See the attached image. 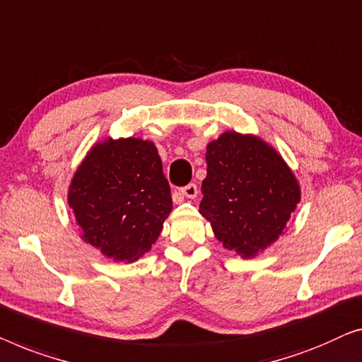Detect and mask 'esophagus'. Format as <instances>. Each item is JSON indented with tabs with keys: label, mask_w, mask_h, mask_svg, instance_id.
I'll return each mask as SVG.
<instances>
[{
	"label": "esophagus",
	"mask_w": 362,
	"mask_h": 362,
	"mask_svg": "<svg viewBox=\"0 0 362 362\" xmlns=\"http://www.w3.org/2000/svg\"><path fill=\"white\" fill-rule=\"evenodd\" d=\"M180 193L187 198H195L198 195V187L195 185V183H188L187 187L180 188Z\"/></svg>",
	"instance_id": "34e87169"
}]
</instances>
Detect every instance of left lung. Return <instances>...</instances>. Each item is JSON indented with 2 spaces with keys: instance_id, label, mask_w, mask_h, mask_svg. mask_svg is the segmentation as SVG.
Returning <instances> with one entry per match:
<instances>
[{
  "instance_id": "obj_1",
  "label": "left lung",
  "mask_w": 362,
  "mask_h": 362,
  "mask_svg": "<svg viewBox=\"0 0 362 362\" xmlns=\"http://www.w3.org/2000/svg\"><path fill=\"white\" fill-rule=\"evenodd\" d=\"M202 216L223 246L252 259L282 236L302 190L284 157L256 134L225 131L206 144Z\"/></svg>"
}]
</instances>
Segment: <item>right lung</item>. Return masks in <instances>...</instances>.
I'll list each match as a JSON object with an SVG mask.
<instances>
[{
    "label": "right lung",
    "instance_id": "obj_1",
    "mask_svg": "<svg viewBox=\"0 0 362 362\" xmlns=\"http://www.w3.org/2000/svg\"><path fill=\"white\" fill-rule=\"evenodd\" d=\"M67 203L86 244L115 262L139 261L172 211L154 142L132 136L95 142L70 180Z\"/></svg>",
    "mask_w": 362,
    "mask_h": 362
}]
</instances>
